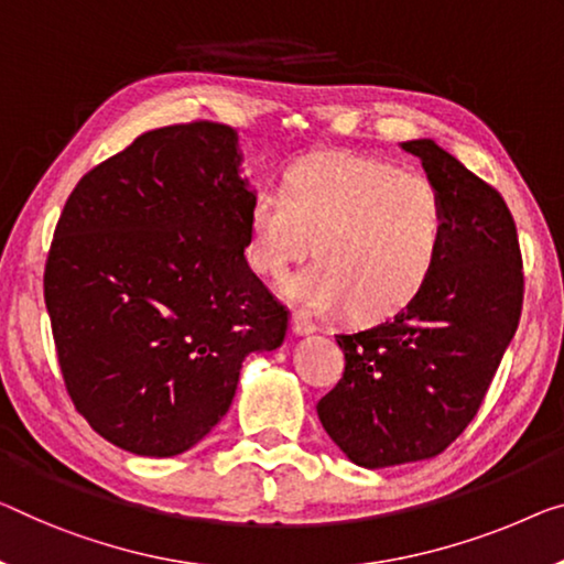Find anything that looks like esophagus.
<instances>
[{
    "instance_id": "esophagus-1",
    "label": "esophagus",
    "mask_w": 564,
    "mask_h": 564,
    "mask_svg": "<svg viewBox=\"0 0 564 564\" xmlns=\"http://www.w3.org/2000/svg\"><path fill=\"white\" fill-rule=\"evenodd\" d=\"M291 329L296 332L299 336H306V334H314L318 326L311 322L306 314H301V311H293V318H291Z\"/></svg>"
}]
</instances>
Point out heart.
Wrapping results in <instances>:
<instances>
[{"instance_id":"heart-1","label":"heart","mask_w":564,"mask_h":564,"mask_svg":"<svg viewBox=\"0 0 564 564\" xmlns=\"http://www.w3.org/2000/svg\"><path fill=\"white\" fill-rule=\"evenodd\" d=\"M443 240L445 202L431 176L377 156L318 154L253 199L246 256L258 275L281 281L314 248L318 260L289 296L314 314L351 308L380 322L425 289Z\"/></svg>"}]
</instances>
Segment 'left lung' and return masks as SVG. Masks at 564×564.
<instances>
[{
  "mask_svg": "<svg viewBox=\"0 0 564 564\" xmlns=\"http://www.w3.org/2000/svg\"><path fill=\"white\" fill-rule=\"evenodd\" d=\"M402 149L445 202L438 263L400 314L336 334L344 375L316 405L324 431L365 468L435 458L466 431L524 304L522 250L503 197L431 139Z\"/></svg>",
  "mask_w": 564,
  "mask_h": 564,
  "instance_id": "8db88e82",
  "label": "left lung"
}]
</instances>
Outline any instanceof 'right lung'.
<instances>
[{"label": "right lung", "instance_id": "add662e5", "mask_svg": "<svg viewBox=\"0 0 564 564\" xmlns=\"http://www.w3.org/2000/svg\"><path fill=\"white\" fill-rule=\"evenodd\" d=\"M235 131L172 123L94 166L67 197L45 306L73 405L137 456H176L228 413L250 351L289 308L250 271Z\"/></svg>", "mask_w": 564, "mask_h": 564}]
</instances>
